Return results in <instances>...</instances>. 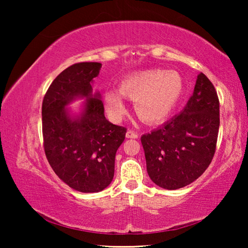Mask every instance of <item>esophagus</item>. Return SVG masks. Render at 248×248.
Wrapping results in <instances>:
<instances>
[{
	"instance_id": "34e87169",
	"label": "esophagus",
	"mask_w": 248,
	"mask_h": 248,
	"mask_svg": "<svg viewBox=\"0 0 248 248\" xmlns=\"http://www.w3.org/2000/svg\"><path fill=\"white\" fill-rule=\"evenodd\" d=\"M125 137H127L128 139H137V138L139 137V134H138L137 132H134L133 130L129 129L128 131H127V133H125Z\"/></svg>"
}]
</instances>
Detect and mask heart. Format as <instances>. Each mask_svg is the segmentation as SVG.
Returning <instances> with one entry per match:
<instances>
[{"label": "heart", "mask_w": 248, "mask_h": 248, "mask_svg": "<svg viewBox=\"0 0 248 248\" xmlns=\"http://www.w3.org/2000/svg\"><path fill=\"white\" fill-rule=\"evenodd\" d=\"M184 94V81L175 71L154 69L128 75L119 91L108 90L104 95L105 107L112 120L119 121L127 114L124 97L136 100L137 115L141 120L156 124L166 119Z\"/></svg>", "instance_id": "1"}]
</instances>
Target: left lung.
Segmentation results:
<instances>
[{
  "instance_id": "left-lung-1",
  "label": "left lung",
  "mask_w": 248,
  "mask_h": 248,
  "mask_svg": "<svg viewBox=\"0 0 248 248\" xmlns=\"http://www.w3.org/2000/svg\"><path fill=\"white\" fill-rule=\"evenodd\" d=\"M219 127V97L210 79L200 73L183 111L141 137L152 182L174 190L200 177L216 153Z\"/></svg>"
}]
</instances>
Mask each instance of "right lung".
<instances>
[{"instance_id":"right-lung-1","label":"right lung","mask_w":248,"mask_h":248,"mask_svg":"<svg viewBox=\"0 0 248 248\" xmlns=\"http://www.w3.org/2000/svg\"><path fill=\"white\" fill-rule=\"evenodd\" d=\"M98 62H81L53 79L43 100V137L50 166L62 182L81 192H98L111 183L116 152L127 129L112 124L104 115L100 94H92ZM86 97L83 110L71 116L65 107Z\"/></svg>"}]
</instances>
